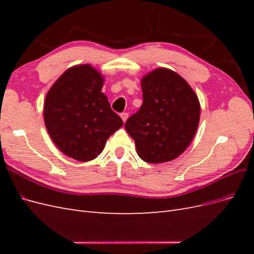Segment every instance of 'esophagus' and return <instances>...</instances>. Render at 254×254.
<instances>
[{"label": "esophagus", "mask_w": 254, "mask_h": 254, "mask_svg": "<svg viewBox=\"0 0 254 254\" xmlns=\"http://www.w3.org/2000/svg\"><path fill=\"white\" fill-rule=\"evenodd\" d=\"M121 118H122V120H123V122H126L127 121V119H128V113L127 112H123V113H121Z\"/></svg>", "instance_id": "obj_1"}]
</instances>
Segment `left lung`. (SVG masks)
Returning a JSON list of instances; mask_svg holds the SVG:
<instances>
[{
	"label": "left lung",
	"instance_id": "8db88e82",
	"mask_svg": "<svg viewBox=\"0 0 254 254\" xmlns=\"http://www.w3.org/2000/svg\"><path fill=\"white\" fill-rule=\"evenodd\" d=\"M143 104L125 123L139 157L147 163L179 157L193 140L200 119L198 97L180 75L157 68L141 82Z\"/></svg>",
	"mask_w": 254,
	"mask_h": 254
}]
</instances>
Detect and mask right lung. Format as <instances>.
<instances>
[{
  "label": "right lung",
  "mask_w": 254,
  "mask_h": 254,
  "mask_svg": "<svg viewBox=\"0 0 254 254\" xmlns=\"http://www.w3.org/2000/svg\"><path fill=\"white\" fill-rule=\"evenodd\" d=\"M104 79L89 64L65 71L48 92L44 122L64 155L84 162L95 159L123 121L102 93Z\"/></svg>",
  "instance_id": "obj_1"
}]
</instances>
